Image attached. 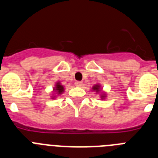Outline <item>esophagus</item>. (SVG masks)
<instances>
[{"instance_id": "34e87169", "label": "esophagus", "mask_w": 158, "mask_h": 158, "mask_svg": "<svg viewBox=\"0 0 158 158\" xmlns=\"http://www.w3.org/2000/svg\"><path fill=\"white\" fill-rule=\"evenodd\" d=\"M75 85L77 86V87H81L82 85V82L81 81H76L75 82Z\"/></svg>"}]
</instances>
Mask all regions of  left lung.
<instances>
[{
	"label": "left lung",
	"mask_w": 158,
	"mask_h": 158,
	"mask_svg": "<svg viewBox=\"0 0 158 158\" xmlns=\"http://www.w3.org/2000/svg\"><path fill=\"white\" fill-rule=\"evenodd\" d=\"M101 86H100L99 84H96V85H95L92 88V90L96 92V94H97V93H100V96H101L100 98H101V100H104L106 97V93L101 92Z\"/></svg>",
	"instance_id": "left-lung-1"
}]
</instances>
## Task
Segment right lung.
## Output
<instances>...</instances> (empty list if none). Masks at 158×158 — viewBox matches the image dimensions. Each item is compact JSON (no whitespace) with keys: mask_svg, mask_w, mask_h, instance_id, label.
Here are the masks:
<instances>
[{"mask_svg":"<svg viewBox=\"0 0 158 158\" xmlns=\"http://www.w3.org/2000/svg\"><path fill=\"white\" fill-rule=\"evenodd\" d=\"M53 91H54V94L53 95H61L65 91V89H64V86L60 83V81H58L55 84V85H54V89H53ZM55 97L56 96H52V99H54Z\"/></svg>","mask_w":158,"mask_h":158,"instance_id":"right-lung-1","label":"right lung"}]
</instances>
